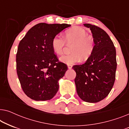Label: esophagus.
Here are the masks:
<instances>
[{
	"label": "esophagus",
	"instance_id": "obj_1",
	"mask_svg": "<svg viewBox=\"0 0 129 129\" xmlns=\"http://www.w3.org/2000/svg\"><path fill=\"white\" fill-rule=\"evenodd\" d=\"M68 67L69 69H72V65H68Z\"/></svg>",
	"mask_w": 129,
	"mask_h": 129
}]
</instances>
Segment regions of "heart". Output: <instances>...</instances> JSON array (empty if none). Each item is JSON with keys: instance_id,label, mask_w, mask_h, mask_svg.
<instances>
[{"instance_id": "1", "label": "heart", "mask_w": 129, "mask_h": 129, "mask_svg": "<svg viewBox=\"0 0 129 129\" xmlns=\"http://www.w3.org/2000/svg\"><path fill=\"white\" fill-rule=\"evenodd\" d=\"M67 43H74L70 54H64L60 58L62 62L72 64L83 59L86 60L91 55L94 49V39L87 35L85 29L81 27H74L65 33L64 38L57 35L52 40L53 50L56 54H61Z\"/></svg>"}]
</instances>
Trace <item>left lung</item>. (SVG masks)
Returning <instances> with one entry per match:
<instances>
[{"label":"left lung","mask_w":129,"mask_h":129,"mask_svg":"<svg viewBox=\"0 0 129 129\" xmlns=\"http://www.w3.org/2000/svg\"><path fill=\"white\" fill-rule=\"evenodd\" d=\"M90 28L94 39L93 52L85 63L75 65V82L81 99L89 103L101 101L114 85L117 68L116 49L105 30L98 26L84 24Z\"/></svg>","instance_id":"1"}]
</instances>
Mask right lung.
Listing matches in <instances>:
<instances>
[{"label":"right lung","instance_id":"obj_1","mask_svg":"<svg viewBox=\"0 0 129 129\" xmlns=\"http://www.w3.org/2000/svg\"><path fill=\"white\" fill-rule=\"evenodd\" d=\"M70 26L40 23L20 40L16 53L17 74L23 91L31 99L50 100L57 92L58 80L64 76L68 66L54 54L52 40Z\"/></svg>","mask_w":129,"mask_h":129}]
</instances>
